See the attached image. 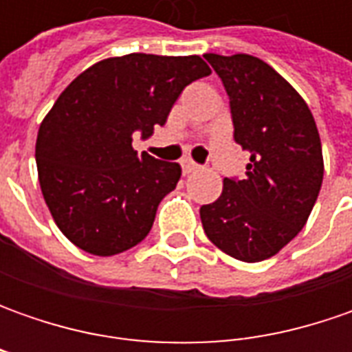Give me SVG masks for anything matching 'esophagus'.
<instances>
[{
	"mask_svg": "<svg viewBox=\"0 0 352 352\" xmlns=\"http://www.w3.org/2000/svg\"><path fill=\"white\" fill-rule=\"evenodd\" d=\"M197 168H199V164H196L194 160H190V158L182 160V170L186 172V174H190V172H196Z\"/></svg>",
	"mask_w": 352,
	"mask_h": 352,
	"instance_id": "34e87169",
	"label": "esophagus"
}]
</instances>
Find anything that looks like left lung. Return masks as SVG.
Listing matches in <instances>:
<instances>
[{
  "label": "left lung",
  "instance_id": "8db88e82",
  "mask_svg": "<svg viewBox=\"0 0 352 352\" xmlns=\"http://www.w3.org/2000/svg\"><path fill=\"white\" fill-rule=\"evenodd\" d=\"M229 96L233 137L249 151L245 176L199 208L211 243L243 263H261L304 229L323 182L314 116L302 96L256 56L204 54Z\"/></svg>",
  "mask_w": 352,
  "mask_h": 352
}]
</instances>
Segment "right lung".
Listing matches in <instances>:
<instances>
[{
    "mask_svg": "<svg viewBox=\"0 0 352 352\" xmlns=\"http://www.w3.org/2000/svg\"><path fill=\"white\" fill-rule=\"evenodd\" d=\"M199 56L133 52L98 62L64 89L36 135V170L64 236L96 256L139 245L162 197L180 180L178 162L133 148L164 125L182 89L210 76Z\"/></svg>",
    "mask_w": 352,
    "mask_h": 352,
    "instance_id": "right-lung-1",
    "label": "right lung"
}]
</instances>
